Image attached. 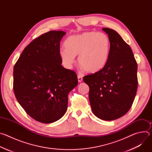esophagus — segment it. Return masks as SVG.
<instances>
[{
    "mask_svg": "<svg viewBox=\"0 0 152 152\" xmlns=\"http://www.w3.org/2000/svg\"><path fill=\"white\" fill-rule=\"evenodd\" d=\"M77 79H78V82H82V80H83V78H82V76L80 75H77Z\"/></svg>",
    "mask_w": 152,
    "mask_h": 152,
    "instance_id": "1",
    "label": "esophagus"
}]
</instances>
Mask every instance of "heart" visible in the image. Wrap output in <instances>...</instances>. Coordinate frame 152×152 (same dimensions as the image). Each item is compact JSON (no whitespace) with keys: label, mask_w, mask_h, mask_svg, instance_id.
Segmentation results:
<instances>
[{"label":"heart","mask_w":152,"mask_h":152,"mask_svg":"<svg viewBox=\"0 0 152 152\" xmlns=\"http://www.w3.org/2000/svg\"><path fill=\"white\" fill-rule=\"evenodd\" d=\"M66 49L59 50L64 66L70 69L78 56V62L85 71L94 73L102 70L109 59L111 41L106 34L85 32L69 37L65 41Z\"/></svg>","instance_id":"heart-1"}]
</instances>
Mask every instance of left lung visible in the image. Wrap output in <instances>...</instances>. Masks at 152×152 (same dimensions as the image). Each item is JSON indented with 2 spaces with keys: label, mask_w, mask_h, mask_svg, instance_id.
Masks as SVG:
<instances>
[{
  "label": "left lung",
  "mask_w": 152,
  "mask_h": 152,
  "mask_svg": "<svg viewBox=\"0 0 152 152\" xmlns=\"http://www.w3.org/2000/svg\"><path fill=\"white\" fill-rule=\"evenodd\" d=\"M109 37V59L100 71L83 77L90 87L89 100L93 114L111 121L125 115L131 107L137 87V63L132 49L114 30L102 29Z\"/></svg>",
  "instance_id": "8db88e82"
}]
</instances>
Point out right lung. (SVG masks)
Instances as JSON below:
<instances>
[{
    "label": "right lung",
    "instance_id": "obj_1",
    "mask_svg": "<svg viewBox=\"0 0 152 152\" xmlns=\"http://www.w3.org/2000/svg\"><path fill=\"white\" fill-rule=\"evenodd\" d=\"M66 32L51 31L25 48L14 67L13 90L26 113L42 123L59 120L66 113L68 94L77 86L76 73L65 69L59 56Z\"/></svg>",
    "mask_w": 152,
    "mask_h": 152
}]
</instances>
